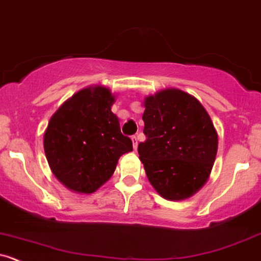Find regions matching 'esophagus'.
I'll return each mask as SVG.
<instances>
[{
  "instance_id": "1",
  "label": "esophagus",
  "mask_w": 261,
  "mask_h": 261,
  "mask_svg": "<svg viewBox=\"0 0 261 261\" xmlns=\"http://www.w3.org/2000/svg\"><path fill=\"white\" fill-rule=\"evenodd\" d=\"M131 140H133V146H134V149H138V138H136L135 135L134 136H131Z\"/></svg>"
}]
</instances>
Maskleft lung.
<instances>
[{
  "label": "left lung",
  "mask_w": 261,
  "mask_h": 261,
  "mask_svg": "<svg viewBox=\"0 0 261 261\" xmlns=\"http://www.w3.org/2000/svg\"><path fill=\"white\" fill-rule=\"evenodd\" d=\"M146 140L138 151L155 190L167 200L195 194L209 177L218 134L206 110L181 90H164L145 101Z\"/></svg>",
  "instance_id": "obj_1"
}]
</instances>
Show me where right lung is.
<instances>
[{
  "instance_id": "right-lung-1",
  "label": "right lung",
  "mask_w": 261,
  "mask_h": 261,
  "mask_svg": "<svg viewBox=\"0 0 261 261\" xmlns=\"http://www.w3.org/2000/svg\"><path fill=\"white\" fill-rule=\"evenodd\" d=\"M109 89H84L66 101L48 122L43 136L52 172L70 190L91 194L106 182L122 153L133 150L112 114Z\"/></svg>"
}]
</instances>
